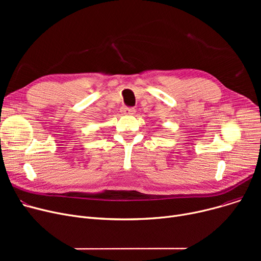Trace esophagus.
<instances>
[{"label": "esophagus", "mask_w": 261, "mask_h": 261, "mask_svg": "<svg viewBox=\"0 0 261 261\" xmlns=\"http://www.w3.org/2000/svg\"><path fill=\"white\" fill-rule=\"evenodd\" d=\"M120 112H121L122 115H134L135 114V109L134 108L123 107V108H121Z\"/></svg>", "instance_id": "esophagus-1"}]
</instances>
